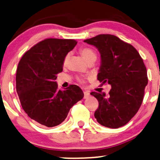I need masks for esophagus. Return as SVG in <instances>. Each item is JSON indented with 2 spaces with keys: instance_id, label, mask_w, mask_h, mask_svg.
I'll return each instance as SVG.
<instances>
[{
  "instance_id": "esophagus-1",
  "label": "esophagus",
  "mask_w": 160,
  "mask_h": 160,
  "mask_svg": "<svg viewBox=\"0 0 160 160\" xmlns=\"http://www.w3.org/2000/svg\"><path fill=\"white\" fill-rule=\"evenodd\" d=\"M90 92H88V91H85L84 92V98L86 99V98H88L90 97Z\"/></svg>"
}]
</instances>
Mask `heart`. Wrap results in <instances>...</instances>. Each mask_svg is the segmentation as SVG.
I'll list each match as a JSON object with an SVG mask.
<instances>
[{
  "label": "heart",
  "mask_w": 160,
  "mask_h": 160,
  "mask_svg": "<svg viewBox=\"0 0 160 160\" xmlns=\"http://www.w3.org/2000/svg\"><path fill=\"white\" fill-rule=\"evenodd\" d=\"M79 52L81 54V55L84 57V59L88 62H89L92 60H95V59H96V53H95L93 49L90 48V47H81L79 49ZM69 57H70L69 54H67L65 56V59H64V64H66L68 62ZM78 80L80 82H83V80L80 78H78Z\"/></svg>",
  "instance_id": "1"
}]
</instances>
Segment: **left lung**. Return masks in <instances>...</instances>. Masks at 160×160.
<instances>
[{"label": "left lung", "instance_id": "left-lung-1", "mask_svg": "<svg viewBox=\"0 0 160 160\" xmlns=\"http://www.w3.org/2000/svg\"><path fill=\"white\" fill-rule=\"evenodd\" d=\"M84 42L93 45L101 53L98 80L111 85L107 96L102 92H90L98 101L95 118L106 127H121L135 116L142 103L148 83L146 66L132 44L114 35L99 34Z\"/></svg>", "mask_w": 160, "mask_h": 160}]
</instances>
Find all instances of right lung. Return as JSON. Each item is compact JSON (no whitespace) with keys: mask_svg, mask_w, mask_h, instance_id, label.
Masks as SVG:
<instances>
[{"mask_svg":"<svg viewBox=\"0 0 160 160\" xmlns=\"http://www.w3.org/2000/svg\"><path fill=\"white\" fill-rule=\"evenodd\" d=\"M77 42L75 39L49 38L37 43L26 52L19 61L16 88L25 113L47 127L65 121L70 108L82 99V90L70 85L58 90L54 80L62 71L64 59Z\"/></svg>","mask_w":160,"mask_h":160,"instance_id":"add662e5","label":"right lung"}]
</instances>
